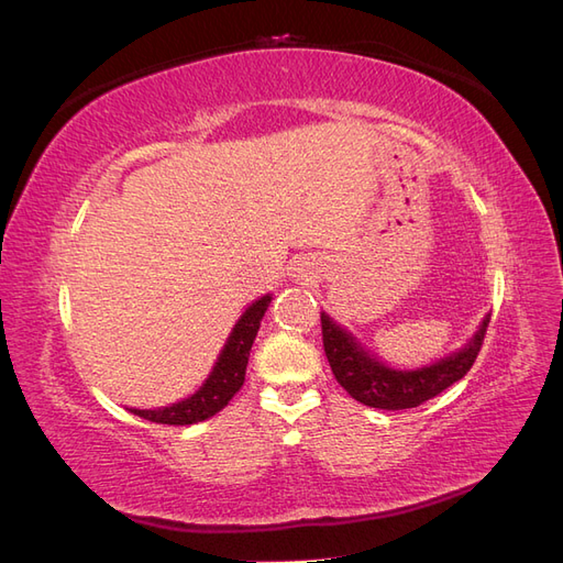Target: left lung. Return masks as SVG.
<instances>
[{
  "instance_id": "1",
  "label": "left lung",
  "mask_w": 563,
  "mask_h": 563,
  "mask_svg": "<svg viewBox=\"0 0 563 563\" xmlns=\"http://www.w3.org/2000/svg\"><path fill=\"white\" fill-rule=\"evenodd\" d=\"M490 317L484 319L482 329L474 333L465 350L446 356L432 366L418 371H395L368 356L354 338L338 327V323L321 312V338L323 352L331 364L335 380L343 385L350 397L371 408L383 411H401V408H416L428 399L441 395L446 387L467 376V371L479 354Z\"/></svg>"
}]
</instances>
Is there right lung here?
<instances>
[{
    "label": "right lung",
    "mask_w": 563,
    "mask_h": 563,
    "mask_svg": "<svg viewBox=\"0 0 563 563\" xmlns=\"http://www.w3.org/2000/svg\"><path fill=\"white\" fill-rule=\"evenodd\" d=\"M269 296L255 300L242 314V319L236 321V327L228 338L225 350L220 352L218 362L211 371V376L192 397H187L185 401H178L174 406L157 408V411H141V408H133V413L159 424H192L207 420L216 416L220 408H225L228 401L244 385L251 345L255 335H258L261 321L265 317V310L269 308Z\"/></svg>",
    "instance_id": "1"
}]
</instances>
